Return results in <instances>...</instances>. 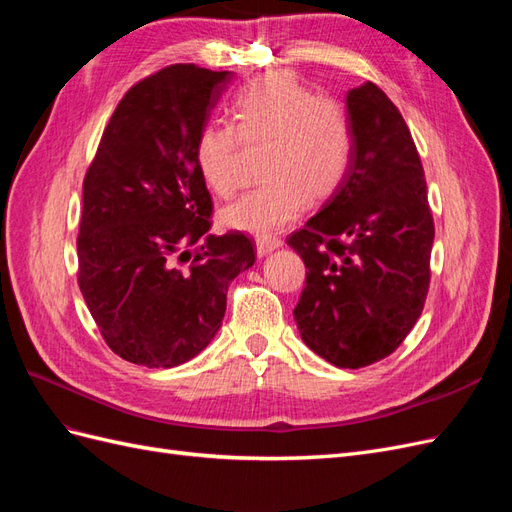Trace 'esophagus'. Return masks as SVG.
<instances>
[{"instance_id":"obj_1","label":"esophagus","mask_w":512,"mask_h":512,"mask_svg":"<svg viewBox=\"0 0 512 512\" xmlns=\"http://www.w3.org/2000/svg\"><path fill=\"white\" fill-rule=\"evenodd\" d=\"M282 245V241L277 237H256V254L262 258L271 254L273 250H277V247Z\"/></svg>"}]
</instances>
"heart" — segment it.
Returning <instances> with one entry per match:
<instances>
[{"instance_id": "1", "label": "heart", "mask_w": 512, "mask_h": 512, "mask_svg": "<svg viewBox=\"0 0 512 512\" xmlns=\"http://www.w3.org/2000/svg\"><path fill=\"white\" fill-rule=\"evenodd\" d=\"M228 123H209L196 138V166L209 190L235 194L239 149L267 145V181L222 209L226 228L267 237L292 224L309 196L327 198L344 183L352 162V123L342 102L314 91L290 72H271L232 98Z\"/></svg>"}]
</instances>
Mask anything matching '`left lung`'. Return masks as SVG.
Returning a JSON list of instances; mask_svg holds the SVG:
<instances>
[{
  "label": "left lung",
  "instance_id": "8db88e82",
  "mask_svg": "<svg viewBox=\"0 0 512 512\" xmlns=\"http://www.w3.org/2000/svg\"><path fill=\"white\" fill-rule=\"evenodd\" d=\"M352 162L344 183L288 237L307 269L294 307L301 339L335 367L397 350L429 290L433 218L410 130L374 83L346 94Z\"/></svg>",
  "mask_w": 512,
  "mask_h": 512
}]
</instances>
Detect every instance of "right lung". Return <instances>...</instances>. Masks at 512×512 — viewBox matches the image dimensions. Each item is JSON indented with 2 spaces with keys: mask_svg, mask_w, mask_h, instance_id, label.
Segmentation results:
<instances>
[{
  "mask_svg": "<svg viewBox=\"0 0 512 512\" xmlns=\"http://www.w3.org/2000/svg\"><path fill=\"white\" fill-rule=\"evenodd\" d=\"M235 72L168 66L117 104L83 183L79 286L115 354L177 367L222 327L226 292L256 262L243 232L209 235L196 138Z\"/></svg>",
  "mask_w": 512,
  "mask_h": 512,
  "instance_id": "add662e5",
  "label": "right lung"
}]
</instances>
